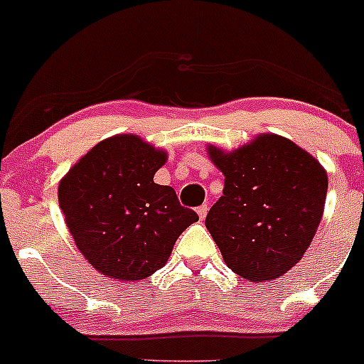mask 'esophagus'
Segmentation results:
<instances>
[{"label": "esophagus", "instance_id": "1", "mask_svg": "<svg viewBox=\"0 0 364 364\" xmlns=\"http://www.w3.org/2000/svg\"><path fill=\"white\" fill-rule=\"evenodd\" d=\"M198 213H199V219L205 220L206 213H208V205H201V206H199V208H198Z\"/></svg>", "mask_w": 364, "mask_h": 364}]
</instances>
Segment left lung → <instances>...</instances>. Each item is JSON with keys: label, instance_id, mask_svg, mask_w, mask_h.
<instances>
[{"label": "left lung", "instance_id": "obj_1", "mask_svg": "<svg viewBox=\"0 0 364 364\" xmlns=\"http://www.w3.org/2000/svg\"><path fill=\"white\" fill-rule=\"evenodd\" d=\"M224 190L206 228L226 266L251 282L273 280L304 257L323 215L327 172L287 138L260 134L233 152L210 145Z\"/></svg>", "mask_w": 364, "mask_h": 364}]
</instances>
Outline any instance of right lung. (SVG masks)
<instances>
[{
  "mask_svg": "<svg viewBox=\"0 0 364 364\" xmlns=\"http://www.w3.org/2000/svg\"><path fill=\"white\" fill-rule=\"evenodd\" d=\"M166 152L134 134L95 145L59 183V206L87 262L105 277L144 280L163 267L178 237L199 220L172 186L154 183Z\"/></svg>",
  "mask_w": 364,
  "mask_h": 364,
  "instance_id": "obj_1",
  "label": "right lung"
}]
</instances>
